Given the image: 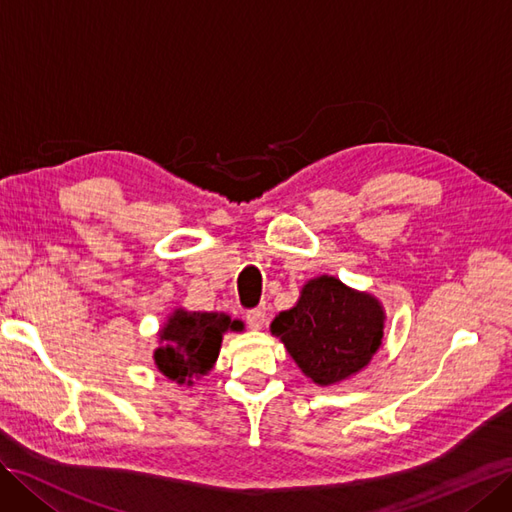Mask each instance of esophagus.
<instances>
[{
  "label": "esophagus",
  "mask_w": 512,
  "mask_h": 512,
  "mask_svg": "<svg viewBox=\"0 0 512 512\" xmlns=\"http://www.w3.org/2000/svg\"><path fill=\"white\" fill-rule=\"evenodd\" d=\"M245 320H247V324H250V327H252L254 331H260L262 327H265V322H267V309H265V307L247 309V312H245Z\"/></svg>",
  "instance_id": "obj_1"
}]
</instances>
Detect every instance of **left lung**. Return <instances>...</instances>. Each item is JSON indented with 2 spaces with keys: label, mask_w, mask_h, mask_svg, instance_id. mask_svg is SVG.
Wrapping results in <instances>:
<instances>
[{
  "label": "left lung",
  "mask_w": 512,
  "mask_h": 512,
  "mask_svg": "<svg viewBox=\"0 0 512 512\" xmlns=\"http://www.w3.org/2000/svg\"><path fill=\"white\" fill-rule=\"evenodd\" d=\"M384 318L380 301L369 292L320 275L303 286L297 305L275 316L271 333L307 378L331 386L369 365L382 346Z\"/></svg>",
  "instance_id": "1"
}]
</instances>
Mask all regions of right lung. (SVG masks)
<instances>
[{
  "label": "right lung",
  "instance_id": "add662e5",
  "mask_svg": "<svg viewBox=\"0 0 512 512\" xmlns=\"http://www.w3.org/2000/svg\"><path fill=\"white\" fill-rule=\"evenodd\" d=\"M241 329L243 322L226 314L185 312L179 307L158 333L160 348L153 352V361L168 380L190 386L194 378L213 369L224 333Z\"/></svg>",
  "mask_w": 512,
  "mask_h": 512
}]
</instances>
